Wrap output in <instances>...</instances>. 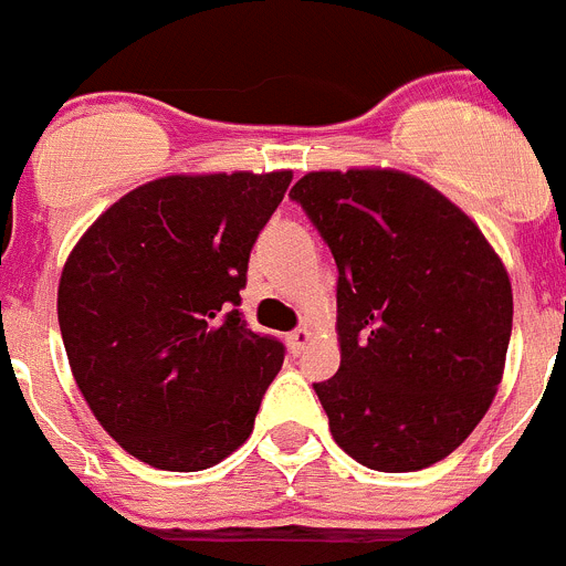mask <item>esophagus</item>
<instances>
[{"label": "esophagus", "instance_id": "esophagus-1", "mask_svg": "<svg viewBox=\"0 0 566 566\" xmlns=\"http://www.w3.org/2000/svg\"><path fill=\"white\" fill-rule=\"evenodd\" d=\"M312 343V332H308V328H297V332H292L286 337V345H289V352L294 354V357H297L300 352H303V348H306V345Z\"/></svg>", "mask_w": 566, "mask_h": 566}]
</instances>
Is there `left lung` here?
I'll return each mask as SVG.
<instances>
[{
    "instance_id": "8db88e82",
    "label": "left lung",
    "mask_w": 566,
    "mask_h": 566,
    "mask_svg": "<svg viewBox=\"0 0 566 566\" xmlns=\"http://www.w3.org/2000/svg\"><path fill=\"white\" fill-rule=\"evenodd\" d=\"M292 198L339 272V371L314 385L334 442L382 473L442 462L502 382L513 328L502 258L470 214L402 169H317Z\"/></svg>"
}]
</instances>
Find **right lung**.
<instances>
[{
  "instance_id": "1",
  "label": "right lung",
  "mask_w": 566,
  "mask_h": 566,
  "mask_svg": "<svg viewBox=\"0 0 566 566\" xmlns=\"http://www.w3.org/2000/svg\"><path fill=\"white\" fill-rule=\"evenodd\" d=\"M292 169L164 175L104 209L67 254L59 328L104 431L158 470H207L252 437L283 345L234 306Z\"/></svg>"
}]
</instances>
